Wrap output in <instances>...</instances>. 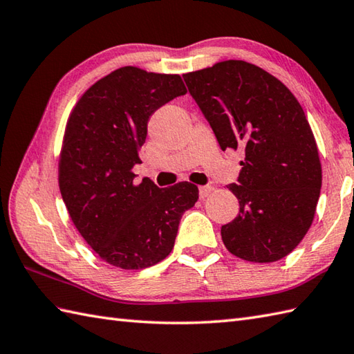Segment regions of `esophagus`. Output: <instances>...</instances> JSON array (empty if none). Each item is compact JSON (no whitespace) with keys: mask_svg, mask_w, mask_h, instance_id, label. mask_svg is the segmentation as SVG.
<instances>
[{"mask_svg":"<svg viewBox=\"0 0 354 354\" xmlns=\"http://www.w3.org/2000/svg\"><path fill=\"white\" fill-rule=\"evenodd\" d=\"M214 191V187H212L210 185H206V186H200L198 189V194H200V198H206L207 195Z\"/></svg>","mask_w":354,"mask_h":354,"instance_id":"esophagus-1","label":"esophagus"}]
</instances>
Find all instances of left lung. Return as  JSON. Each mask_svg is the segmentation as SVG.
Returning <instances> with one entry per match:
<instances>
[{
  "label": "left lung",
  "instance_id": "1",
  "mask_svg": "<svg viewBox=\"0 0 354 354\" xmlns=\"http://www.w3.org/2000/svg\"><path fill=\"white\" fill-rule=\"evenodd\" d=\"M221 150H242L239 214L221 227L225 248L248 262L288 256L310 229L321 191V163L304 111L262 68L225 60L183 75Z\"/></svg>",
  "mask_w": 354,
  "mask_h": 354
}]
</instances>
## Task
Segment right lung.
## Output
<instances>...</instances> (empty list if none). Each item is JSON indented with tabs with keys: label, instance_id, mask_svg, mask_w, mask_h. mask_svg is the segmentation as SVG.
Here are the masks:
<instances>
[{
	"label": "right lung",
	"instance_id": "obj_1",
	"mask_svg": "<svg viewBox=\"0 0 354 354\" xmlns=\"http://www.w3.org/2000/svg\"><path fill=\"white\" fill-rule=\"evenodd\" d=\"M186 92L177 74L124 66L92 84L69 115L59 159L62 198L84 241L118 268L163 261L182 215L198 200V187L189 182L135 185L131 171L142 163L150 116Z\"/></svg>",
	"mask_w": 354,
	"mask_h": 354
}]
</instances>
